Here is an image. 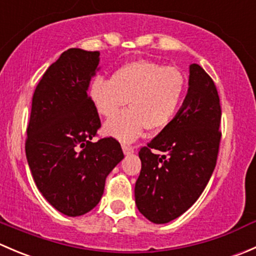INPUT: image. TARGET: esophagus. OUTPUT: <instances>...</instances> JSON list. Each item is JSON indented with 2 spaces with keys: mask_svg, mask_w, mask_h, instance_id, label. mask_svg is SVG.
Instances as JSON below:
<instances>
[{
  "mask_svg": "<svg viewBox=\"0 0 256 256\" xmlns=\"http://www.w3.org/2000/svg\"><path fill=\"white\" fill-rule=\"evenodd\" d=\"M122 151L124 154H131V152H134V147L130 146V144H122Z\"/></svg>",
  "mask_w": 256,
  "mask_h": 256,
  "instance_id": "1",
  "label": "esophagus"
}]
</instances>
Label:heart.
I'll return each instance as SVG.
<instances>
[{
    "label": "heart",
    "instance_id": "heart-1",
    "mask_svg": "<svg viewBox=\"0 0 256 256\" xmlns=\"http://www.w3.org/2000/svg\"><path fill=\"white\" fill-rule=\"evenodd\" d=\"M186 90V78L176 66L138 59L112 73L110 80L92 79L89 98L99 115L110 118L128 102L130 109L106 122L104 131L125 142L136 140L144 128L158 131L176 115Z\"/></svg>",
    "mask_w": 256,
    "mask_h": 256
}]
</instances>
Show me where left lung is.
I'll return each mask as SVG.
<instances>
[{"mask_svg": "<svg viewBox=\"0 0 256 256\" xmlns=\"http://www.w3.org/2000/svg\"><path fill=\"white\" fill-rule=\"evenodd\" d=\"M220 118V100L213 79L202 66L192 64L183 106L138 152L141 172L135 200L148 220L168 223L202 194L218 158Z\"/></svg>", "mask_w": 256, "mask_h": 256, "instance_id": "8db88e82", "label": "left lung"}]
</instances>
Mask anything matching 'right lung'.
Here are the masks:
<instances>
[{"label":"right lung","mask_w":256,"mask_h":256,"mask_svg":"<svg viewBox=\"0 0 256 256\" xmlns=\"http://www.w3.org/2000/svg\"><path fill=\"white\" fill-rule=\"evenodd\" d=\"M100 52L70 48L43 74L32 98L26 156L43 197L69 216H82L102 200L105 180L124 158L116 138L98 141L102 128L88 86Z\"/></svg>","instance_id":"right-lung-1"}]
</instances>
